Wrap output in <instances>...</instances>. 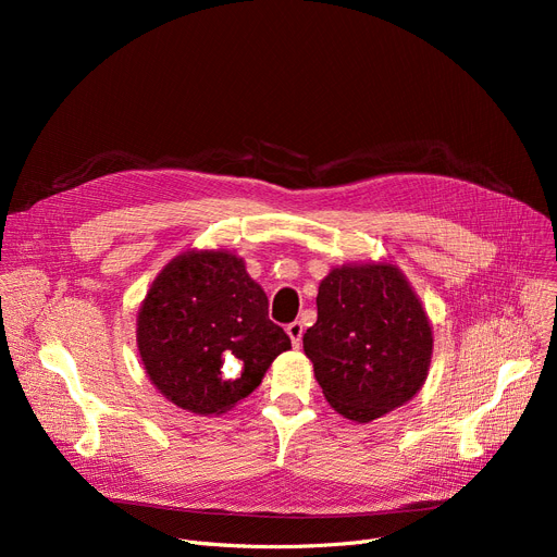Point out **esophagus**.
I'll return each instance as SVG.
<instances>
[{
	"label": "esophagus",
	"instance_id": "34e87169",
	"mask_svg": "<svg viewBox=\"0 0 557 557\" xmlns=\"http://www.w3.org/2000/svg\"><path fill=\"white\" fill-rule=\"evenodd\" d=\"M286 334H288L290 343H294V347H300L302 334H305V327H302L300 320H296V323H288V325H286Z\"/></svg>",
	"mask_w": 557,
	"mask_h": 557
}]
</instances>
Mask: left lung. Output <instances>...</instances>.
I'll use <instances>...</instances> for the list:
<instances>
[{
	"label": "left lung",
	"mask_w": 557,
	"mask_h": 557,
	"mask_svg": "<svg viewBox=\"0 0 557 557\" xmlns=\"http://www.w3.org/2000/svg\"><path fill=\"white\" fill-rule=\"evenodd\" d=\"M305 355L332 408L370 422L424 384L433 336L422 302L391 263L334 269L318 286Z\"/></svg>",
	"instance_id": "left-lung-1"
}]
</instances>
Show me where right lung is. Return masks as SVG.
<instances>
[{"mask_svg": "<svg viewBox=\"0 0 557 557\" xmlns=\"http://www.w3.org/2000/svg\"><path fill=\"white\" fill-rule=\"evenodd\" d=\"M137 347L166 399L212 416L250 395L290 338L244 261L202 250L175 257L156 277L137 315Z\"/></svg>", "mask_w": 557, "mask_h": 557, "instance_id": "right-lung-1", "label": "right lung"}]
</instances>
